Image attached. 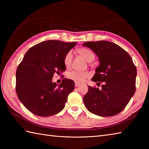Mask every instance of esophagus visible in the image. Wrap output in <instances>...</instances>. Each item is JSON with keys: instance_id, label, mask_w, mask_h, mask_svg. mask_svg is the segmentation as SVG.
I'll list each match as a JSON object with an SVG mask.
<instances>
[{"instance_id": "esophagus-1", "label": "esophagus", "mask_w": 149, "mask_h": 149, "mask_svg": "<svg viewBox=\"0 0 149 149\" xmlns=\"http://www.w3.org/2000/svg\"><path fill=\"white\" fill-rule=\"evenodd\" d=\"M80 84H81V83H76V82H75V87H77L78 86H79Z\"/></svg>"}]
</instances>
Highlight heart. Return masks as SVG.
Wrapping results in <instances>:
<instances>
[{"label":"heart","mask_w":149,"mask_h":149,"mask_svg":"<svg viewBox=\"0 0 149 149\" xmlns=\"http://www.w3.org/2000/svg\"><path fill=\"white\" fill-rule=\"evenodd\" d=\"M78 54L83 57L87 62H91L95 59V54L91 50L85 47H81L77 50ZM73 55L72 52H68L64 58V64L66 68H70L72 65ZM69 79L74 81L76 83H82L89 77V74L86 72H79L76 70L72 71L67 74Z\"/></svg>","instance_id":"obj_1"}]
</instances>
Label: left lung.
<instances>
[{
	"label": "left lung",
	"instance_id": "1",
	"mask_svg": "<svg viewBox=\"0 0 149 149\" xmlns=\"http://www.w3.org/2000/svg\"><path fill=\"white\" fill-rule=\"evenodd\" d=\"M83 45L92 50L99 60L91 81L104 83L101 90L88 86L83 97L84 106L98 116L116 115L135 93L137 70L131 57L122 47L107 41L88 42Z\"/></svg>",
	"mask_w": 149,
	"mask_h": 149
}]
</instances>
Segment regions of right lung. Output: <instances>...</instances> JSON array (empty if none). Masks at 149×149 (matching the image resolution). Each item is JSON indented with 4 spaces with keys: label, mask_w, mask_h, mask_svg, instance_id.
I'll return each mask as SVG.
<instances>
[{
    "label": "right lung",
    "mask_w": 149,
    "mask_h": 149,
    "mask_svg": "<svg viewBox=\"0 0 149 149\" xmlns=\"http://www.w3.org/2000/svg\"><path fill=\"white\" fill-rule=\"evenodd\" d=\"M76 45V42L48 40L26 53L16 72V92L34 115L52 116L65 107L68 95L74 90V82L65 78L58 85L52 79L54 73L65 71V56Z\"/></svg>",
    "instance_id": "1"
}]
</instances>
